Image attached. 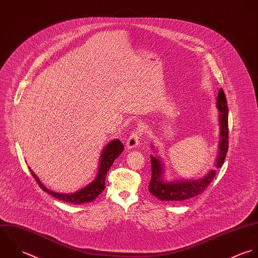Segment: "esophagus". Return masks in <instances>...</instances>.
I'll use <instances>...</instances> for the list:
<instances>
[{"instance_id":"34e87169","label":"esophagus","mask_w":258,"mask_h":258,"mask_svg":"<svg viewBox=\"0 0 258 258\" xmlns=\"http://www.w3.org/2000/svg\"><path fill=\"white\" fill-rule=\"evenodd\" d=\"M141 135H142V131H141L140 128H137L136 130H134V131L131 133V135L129 136L128 140H127V143H126L127 147H128L129 149H133V148L137 147L138 144H139V142H140Z\"/></svg>"}]
</instances>
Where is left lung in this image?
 <instances>
[{"mask_svg":"<svg viewBox=\"0 0 258 258\" xmlns=\"http://www.w3.org/2000/svg\"><path fill=\"white\" fill-rule=\"evenodd\" d=\"M216 105L220 111L219 120L221 137L216 167L220 168L225 160L228 150V108L226 96L221 88L218 92ZM151 172L149 192L162 201H181L201 195L216 174V170H210L204 178L197 181H177L167 183L162 181L163 171L160 160L153 156H151Z\"/></svg>","mask_w":258,"mask_h":258,"instance_id":"1","label":"left lung"}]
</instances>
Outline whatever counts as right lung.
<instances>
[{"instance_id": "add662e5", "label": "right lung", "mask_w": 258, "mask_h": 258, "mask_svg": "<svg viewBox=\"0 0 258 258\" xmlns=\"http://www.w3.org/2000/svg\"><path fill=\"white\" fill-rule=\"evenodd\" d=\"M124 145L119 140H113L107 146L104 148L103 153L101 154V160H100V168L96 179L90 183L85 188L79 190L78 192H75L73 194H62V193H56L49 189H47L38 179V177L35 175L34 172L31 171L40 187L52 195L53 197L73 204H82V203H88L93 201L95 198H97L102 191L105 189V177L107 172L111 168L113 162L115 159L123 152Z\"/></svg>"}]
</instances>
